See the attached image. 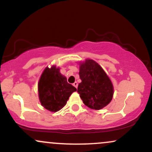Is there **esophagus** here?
Instances as JSON below:
<instances>
[{"label":"esophagus","mask_w":152,"mask_h":152,"mask_svg":"<svg viewBox=\"0 0 152 152\" xmlns=\"http://www.w3.org/2000/svg\"><path fill=\"white\" fill-rule=\"evenodd\" d=\"M73 85H74V86H75L76 87V88H77V87H78V83L76 81H75L74 83H73Z\"/></svg>","instance_id":"obj_1"}]
</instances>
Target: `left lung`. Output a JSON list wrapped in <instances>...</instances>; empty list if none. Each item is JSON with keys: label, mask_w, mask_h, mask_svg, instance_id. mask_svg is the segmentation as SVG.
I'll return each instance as SVG.
<instances>
[{"label": "left lung", "mask_w": 152, "mask_h": 152, "mask_svg": "<svg viewBox=\"0 0 152 152\" xmlns=\"http://www.w3.org/2000/svg\"><path fill=\"white\" fill-rule=\"evenodd\" d=\"M79 76L81 82L77 92L85 105L99 110L109 104L113 98L114 87L109 76L96 62L86 59L80 64Z\"/></svg>", "instance_id": "1"}]
</instances>
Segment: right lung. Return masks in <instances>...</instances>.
I'll return each instance as SVG.
<instances>
[{"label": "right lung", "mask_w": 152, "mask_h": 152, "mask_svg": "<svg viewBox=\"0 0 152 152\" xmlns=\"http://www.w3.org/2000/svg\"><path fill=\"white\" fill-rule=\"evenodd\" d=\"M38 96L45 109L56 112L66 105L69 96L76 88L67 82L56 66L46 67L38 84Z\"/></svg>", "instance_id": "add662e5"}]
</instances>
